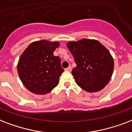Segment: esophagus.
<instances>
[{
    "instance_id": "obj_1",
    "label": "esophagus",
    "mask_w": 132,
    "mask_h": 132,
    "mask_svg": "<svg viewBox=\"0 0 132 132\" xmlns=\"http://www.w3.org/2000/svg\"><path fill=\"white\" fill-rule=\"evenodd\" d=\"M65 70V71H71V66H69V67H67V68H66Z\"/></svg>"
}]
</instances>
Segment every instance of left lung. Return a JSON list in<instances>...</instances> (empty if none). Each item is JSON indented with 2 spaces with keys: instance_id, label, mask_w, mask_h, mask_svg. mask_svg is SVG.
I'll list each match as a JSON object with an SVG mask.
<instances>
[{
  "instance_id": "1",
  "label": "left lung",
  "mask_w": 132,
  "mask_h": 132,
  "mask_svg": "<svg viewBox=\"0 0 132 132\" xmlns=\"http://www.w3.org/2000/svg\"><path fill=\"white\" fill-rule=\"evenodd\" d=\"M67 46L76 64L72 75L76 84L88 92L103 89L112 78L114 63L109 50L96 40L69 41Z\"/></svg>"
}]
</instances>
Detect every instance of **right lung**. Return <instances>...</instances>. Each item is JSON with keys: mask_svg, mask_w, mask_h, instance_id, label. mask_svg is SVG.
<instances>
[{"mask_svg": "<svg viewBox=\"0 0 132 132\" xmlns=\"http://www.w3.org/2000/svg\"><path fill=\"white\" fill-rule=\"evenodd\" d=\"M59 45L56 41H34L20 56L17 65L18 76L31 92L46 94L59 84L64 69L61 67V59L53 53Z\"/></svg>", "mask_w": 132, "mask_h": 132, "instance_id": "add662e5", "label": "right lung"}]
</instances>
